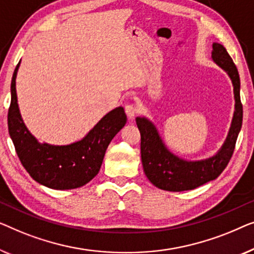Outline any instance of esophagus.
Wrapping results in <instances>:
<instances>
[{"label": "esophagus", "mask_w": 254, "mask_h": 254, "mask_svg": "<svg viewBox=\"0 0 254 254\" xmlns=\"http://www.w3.org/2000/svg\"><path fill=\"white\" fill-rule=\"evenodd\" d=\"M139 112L138 107L134 105V103H127L126 106V113L128 119H133V117L137 115Z\"/></svg>", "instance_id": "1"}]
</instances>
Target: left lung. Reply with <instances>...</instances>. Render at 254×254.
<instances>
[{
  "label": "left lung",
  "instance_id": "1",
  "mask_svg": "<svg viewBox=\"0 0 254 254\" xmlns=\"http://www.w3.org/2000/svg\"><path fill=\"white\" fill-rule=\"evenodd\" d=\"M212 56L214 62L226 70L233 80L236 101L229 134L216 155L202 161H184L168 151L155 127L148 120L144 117L135 119L141 135L140 152L145 175L153 185L161 190L173 192L193 190L219 177L233 156L243 122V105L239 95L241 81L237 67L222 45H213Z\"/></svg>",
  "mask_w": 254,
  "mask_h": 254
}]
</instances>
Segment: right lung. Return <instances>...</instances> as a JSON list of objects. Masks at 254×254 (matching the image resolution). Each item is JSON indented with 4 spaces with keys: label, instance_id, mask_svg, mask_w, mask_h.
Listing matches in <instances>:
<instances>
[{
    "label": "right lung",
    "instance_id": "obj_1",
    "mask_svg": "<svg viewBox=\"0 0 254 254\" xmlns=\"http://www.w3.org/2000/svg\"><path fill=\"white\" fill-rule=\"evenodd\" d=\"M17 64L11 80L9 134L23 167L34 181L55 190L80 188L98 175L106 149L127 123L123 107L107 114L80 141L66 146L38 142L21 120L16 94Z\"/></svg>",
    "mask_w": 254,
    "mask_h": 254
}]
</instances>
